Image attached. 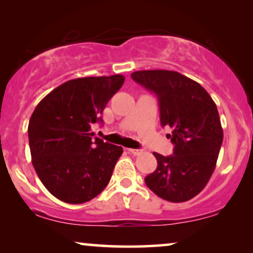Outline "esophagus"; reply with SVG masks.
Instances as JSON below:
<instances>
[{
    "label": "esophagus",
    "instance_id": "34e87169",
    "mask_svg": "<svg viewBox=\"0 0 253 253\" xmlns=\"http://www.w3.org/2000/svg\"><path fill=\"white\" fill-rule=\"evenodd\" d=\"M127 152L129 153V154H133V155H140L142 153L141 149H133V148H127Z\"/></svg>",
    "mask_w": 253,
    "mask_h": 253
}]
</instances>
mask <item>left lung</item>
I'll use <instances>...</instances> for the list:
<instances>
[{"label": "left lung", "mask_w": 253, "mask_h": 253, "mask_svg": "<svg viewBox=\"0 0 253 253\" xmlns=\"http://www.w3.org/2000/svg\"><path fill=\"white\" fill-rule=\"evenodd\" d=\"M132 79L156 94L162 127L171 128L174 152L158 160L147 175V187L159 197L185 202L203 190L215 170L223 142L217 106L209 93L193 79L168 70L133 72Z\"/></svg>", "instance_id": "obj_1"}]
</instances>
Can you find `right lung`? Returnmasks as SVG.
<instances>
[{
    "label": "right lung",
    "instance_id": "right-lung-1",
    "mask_svg": "<svg viewBox=\"0 0 253 253\" xmlns=\"http://www.w3.org/2000/svg\"><path fill=\"white\" fill-rule=\"evenodd\" d=\"M124 82L121 75L72 79L35 108L28 126L31 161L44 187L63 202L91 201L110 182L123 147L93 139L91 126L103 124L104 108Z\"/></svg>",
    "mask_w": 253,
    "mask_h": 253
}]
</instances>
